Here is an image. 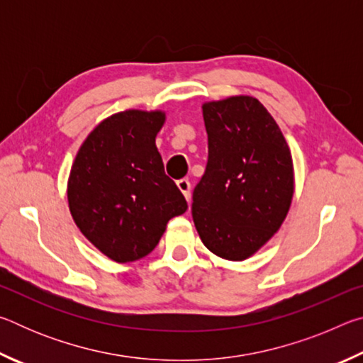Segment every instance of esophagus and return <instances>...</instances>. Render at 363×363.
<instances>
[{"label": "esophagus", "instance_id": "esophagus-1", "mask_svg": "<svg viewBox=\"0 0 363 363\" xmlns=\"http://www.w3.org/2000/svg\"><path fill=\"white\" fill-rule=\"evenodd\" d=\"M177 187H179V190L184 194V196H186V200H190V182H189V179L177 181Z\"/></svg>", "mask_w": 363, "mask_h": 363}]
</instances>
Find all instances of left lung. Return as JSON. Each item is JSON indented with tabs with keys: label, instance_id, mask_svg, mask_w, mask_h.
Listing matches in <instances>:
<instances>
[{
	"label": "left lung",
	"instance_id": "1",
	"mask_svg": "<svg viewBox=\"0 0 363 363\" xmlns=\"http://www.w3.org/2000/svg\"><path fill=\"white\" fill-rule=\"evenodd\" d=\"M208 163L192 216L205 247L223 259L253 256L280 229L294 192L290 147L251 96L205 102Z\"/></svg>",
	"mask_w": 363,
	"mask_h": 363
}]
</instances>
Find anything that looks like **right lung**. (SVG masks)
<instances>
[{"mask_svg": "<svg viewBox=\"0 0 363 363\" xmlns=\"http://www.w3.org/2000/svg\"><path fill=\"white\" fill-rule=\"evenodd\" d=\"M162 110H125L101 121L79 147L67 199L83 235L115 262L140 259L157 247L187 201L164 174L155 138Z\"/></svg>", "mask_w": 363, "mask_h": 363, "instance_id": "right-lung-1", "label": "right lung"}]
</instances>
